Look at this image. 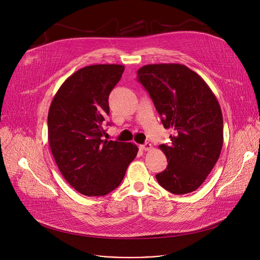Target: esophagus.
<instances>
[{"label": "esophagus", "mask_w": 260, "mask_h": 260, "mask_svg": "<svg viewBox=\"0 0 260 260\" xmlns=\"http://www.w3.org/2000/svg\"><path fill=\"white\" fill-rule=\"evenodd\" d=\"M140 149L144 151H149L152 149V145L150 143H145L144 145H140Z\"/></svg>", "instance_id": "34e87169"}]
</instances>
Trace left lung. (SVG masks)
Wrapping results in <instances>:
<instances>
[{
    "mask_svg": "<svg viewBox=\"0 0 260 260\" xmlns=\"http://www.w3.org/2000/svg\"><path fill=\"white\" fill-rule=\"evenodd\" d=\"M137 79L152 99L165 128L174 131L171 143L159 146L169 162L155 176L157 182L174 194L194 191L223 145V118L215 94L196 72L179 63L144 66Z\"/></svg>",
    "mask_w": 260,
    "mask_h": 260,
    "instance_id": "left-lung-1",
    "label": "left lung"
}]
</instances>
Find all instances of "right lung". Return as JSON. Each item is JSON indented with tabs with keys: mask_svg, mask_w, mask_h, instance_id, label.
<instances>
[{
	"mask_svg": "<svg viewBox=\"0 0 260 260\" xmlns=\"http://www.w3.org/2000/svg\"><path fill=\"white\" fill-rule=\"evenodd\" d=\"M123 71L121 64L84 67L61 84L49 108L48 142L54 160L71 186L87 197L117 188L139 150L132 143L103 139L109 94Z\"/></svg>",
	"mask_w": 260,
	"mask_h": 260,
	"instance_id": "obj_1",
	"label": "right lung"
}]
</instances>
